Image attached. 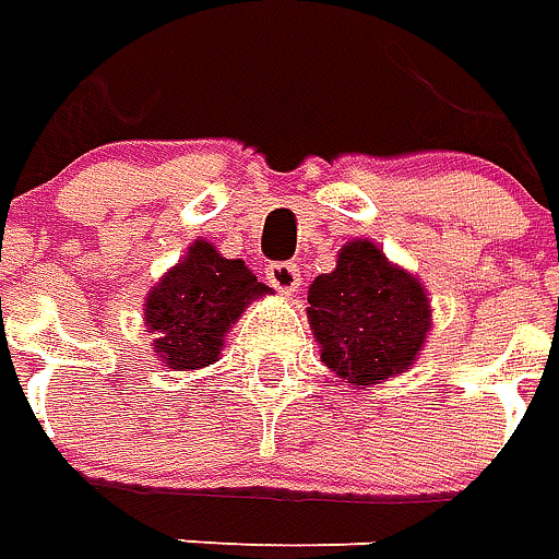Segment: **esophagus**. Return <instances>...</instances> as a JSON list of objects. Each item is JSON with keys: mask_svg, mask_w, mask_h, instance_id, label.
Returning a JSON list of instances; mask_svg holds the SVG:
<instances>
[{"mask_svg": "<svg viewBox=\"0 0 559 559\" xmlns=\"http://www.w3.org/2000/svg\"><path fill=\"white\" fill-rule=\"evenodd\" d=\"M265 280L274 285L280 294H294L300 288V267L294 262H274V265L265 267Z\"/></svg>", "mask_w": 559, "mask_h": 559, "instance_id": "esophagus-1", "label": "esophagus"}]
</instances>
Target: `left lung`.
Wrapping results in <instances>:
<instances>
[{"label": "left lung", "instance_id": "8db88e82", "mask_svg": "<svg viewBox=\"0 0 559 559\" xmlns=\"http://www.w3.org/2000/svg\"><path fill=\"white\" fill-rule=\"evenodd\" d=\"M306 314L320 360L357 392L406 372L432 329L427 285L372 239L343 245L332 274L308 285Z\"/></svg>", "mask_w": 559, "mask_h": 559}]
</instances>
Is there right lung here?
I'll use <instances>...</instances> for the list:
<instances>
[{
	"label": "right lung",
	"instance_id": "obj_1",
	"mask_svg": "<svg viewBox=\"0 0 559 559\" xmlns=\"http://www.w3.org/2000/svg\"><path fill=\"white\" fill-rule=\"evenodd\" d=\"M274 294L242 259H227L195 239L187 253L150 288L144 323L155 334L153 352L173 372L216 364L227 332L253 300Z\"/></svg>",
	"mask_w": 559,
	"mask_h": 559
}]
</instances>
